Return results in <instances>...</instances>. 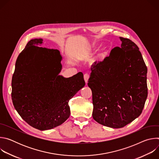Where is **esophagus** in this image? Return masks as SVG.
Listing matches in <instances>:
<instances>
[{"label":"esophagus","mask_w":159,"mask_h":159,"mask_svg":"<svg viewBox=\"0 0 159 159\" xmlns=\"http://www.w3.org/2000/svg\"><path fill=\"white\" fill-rule=\"evenodd\" d=\"M84 80H85V83L87 84V83L88 82V80H89V75L88 74H84Z\"/></svg>","instance_id":"esophagus-1"}]
</instances>
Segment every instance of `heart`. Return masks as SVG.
<instances>
[{
    "instance_id": "b5f03b06",
    "label": "heart",
    "mask_w": 159,
    "mask_h": 159,
    "mask_svg": "<svg viewBox=\"0 0 159 159\" xmlns=\"http://www.w3.org/2000/svg\"><path fill=\"white\" fill-rule=\"evenodd\" d=\"M96 49V46H93L91 48H90V50H89L85 52L84 58H87L90 56H91L93 54V53L95 52ZM106 54H107V47L103 46L99 50L98 52L97 53L94 59V61L95 62L101 61L106 57Z\"/></svg>"
}]
</instances>
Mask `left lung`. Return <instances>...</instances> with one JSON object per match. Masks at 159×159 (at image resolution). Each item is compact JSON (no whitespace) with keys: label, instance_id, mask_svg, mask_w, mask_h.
<instances>
[{"label":"left lung","instance_id":"left-lung-1","mask_svg":"<svg viewBox=\"0 0 159 159\" xmlns=\"http://www.w3.org/2000/svg\"><path fill=\"white\" fill-rule=\"evenodd\" d=\"M121 47L92 65L88 86L93 93V117L99 124L120 128L138 118L147 98V68L137 45L120 37Z\"/></svg>","mask_w":159,"mask_h":159}]
</instances>
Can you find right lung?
<instances>
[{
	"mask_svg": "<svg viewBox=\"0 0 159 159\" xmlns=\"http://www.w3.org/2000/svg\"><path fill=\"white\" fill-rule=\"evenodd\" d=\"M43 41L41 38L31 39L19 55L11 93L20 117L41 131L54 128L69 118V100L85 85L82 72L69 78L59 75L60 52L40 47Z\"/></svg>",
	"mask_w": 159,
	"mask_h": 159,
	"instance_id": "right-lung-1",
	"label": "right lung"
}]
</instances>
